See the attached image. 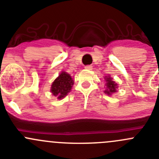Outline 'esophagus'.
Returning a JSON list of instances; mask_svg holds the SVG:
<instances>
[{"instance_id":"34e87169","label":"esophagus","mask_w":159,"mask_h":159,"mask_svg":"<svg viewBox=\"0 0 159 159\" xmlns=\"http://www.w3.org/2000/svg\"><path fill=\"white\" fill-rule=\"evenodd\" d=\"M84 68H85L86 69H89V70H90V69H92V66H90V65H88V66H86Z\"/></svg>"}]
</instances>
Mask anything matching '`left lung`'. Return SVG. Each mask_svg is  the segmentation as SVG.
Wrapping results in <instances>:
<instances>
[{
  "label": "left lung",
  "mask_w": 159,
  "mask_h": 159,
  "mask_svg": "<svg viewBox=\"0 0 159 159\" xmlns=\"http://www.w3.org/2000/svg\"><path fill=\"white\" fill-rule=\"evenodd\" d=\"M105 81H106V90H105V93L107 94H111L112 93L116 92L117 88V84H115L114 81L111 80V79L108 77H105Z\"/></svg>",
  "instance_id": "left-lung-1"
}]
</instances>
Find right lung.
I'll return each instance as SVG.
<instances>
[{
  "label": "right lung",
  "instance_id": "1",
  "mask_svg": "<svg viewBox=\"0 0 159 159\" xmlns=\"http://www.w3.org/2000/svg\"><path fill=\"white\" fill-rule=\"evenodd\" d=\"M73 84L71 75L66 72H62L53 82L51 91L54 96L58 97V99H61L70 91Z\"/></svg>",
  "mask_w": 159,
  "mask_h": 159
}]
</instances>
